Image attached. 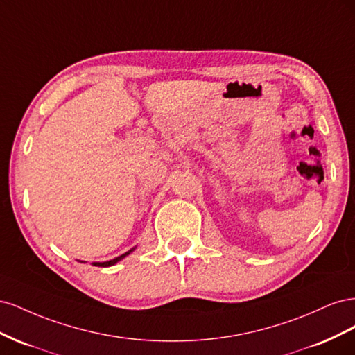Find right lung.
I'll list each match as a JSON object with an SVG mask.
<instances>
[{"instance_id":"1","label":"right lung","mask_w":355,"mask_h":355,"mask_svg":"<svg viewBox=\"0 0 355 355\" xmlns=\"http://www.w3.org/2000/svg\"><path fill=\"white\" fill-rule=\"evenodd\" d=\"M133 250H135V249H130V250H128V252H125L124 254H121V256L115 257V259H112V261H108V262H94L93 265H94V266H111V265H115L118 261H121L123 257H125L127 254H130Z\"/></svg>"}]
</instances>
